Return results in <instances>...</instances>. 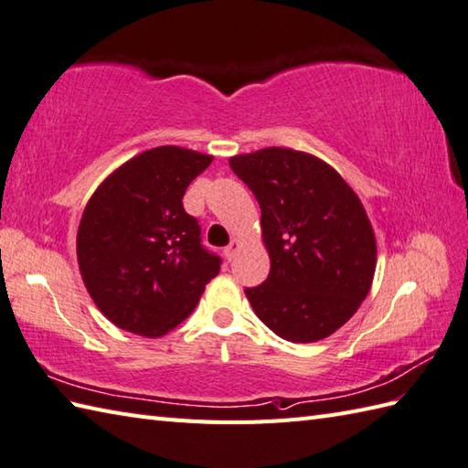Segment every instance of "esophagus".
<instances>
[{"label": "esophagus", "mask_w": 468, "mask_h": 468, "mask_svg": "<svg viewBox=\"0 0 468 468\" xmlns=\"http://www.w3.org/2000/svg\"><path fill=\"white\" fill-rule=\"evenodd\" d=\"M237 251H239V241L233 239L231 243H229V245L225 247V257H227L229 261H233V260H235V255H237Z\"/></svg>", "instance_id": "esophagus-1"}]
</instances>
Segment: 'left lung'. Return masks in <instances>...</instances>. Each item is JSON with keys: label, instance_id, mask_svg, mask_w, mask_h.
<instances>
[{"label": "left lung", "instance_id": "1", "mask_svg": "<svg viewBox=\"0 0 468 468\" xmlns=\"http://www.w3.org/2000/svg\"><path fill=\"white\" fill-rule=\"evenodd\" d=\"M261 207L271 270L247 287L257 317L287 342H317L356 314L376 270L372 225L344 178L320 158L270 146L233 156Z\"/></svg>", "mask_w": 468, "mask_h": 468}]
</instances>
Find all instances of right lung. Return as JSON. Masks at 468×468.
<instances>
[{"label":"right lung","instance_id":"right-lung-1","mask_svg":"<svg viewBox=\"0 0 468 468\" xmlns=\"http://www.w3.org/2000/svg\"><path fill=\"white\" fill-rule=\"evenodd\" d=\"M211 161L178 146L151 148L116 168L88 201L78 265L98 310L121 330L165 335L221 270L183 207L186 186Z\"/></svg>","mask_w":468,"mask_h":468}]
</instances>
